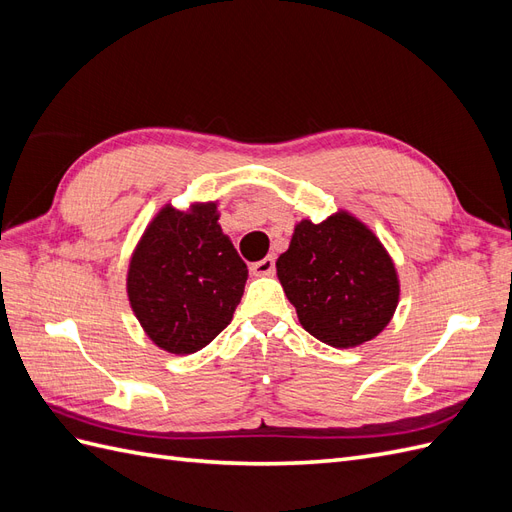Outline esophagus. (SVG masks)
<instances>
[{"label":"esophagus","instance_id":"1","mask_svg":"<svg viewBox=\"0 0 512 512\" xmlns=\"http://www.w3.org/2000/svg\"><path fill=\"white\" fill-rule=\"evenodd\" d=\"M250 271H252L254 275H271V273L275 271V258H273V256H267V258H262V260L254 262V265L250 267Z\"/></svg>","mask_w":512,"mask_h":512}]
</instances>
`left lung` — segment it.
I'll list each match as a JSON object with an SVG mask.
<instances>
[{"label": "left lung", "instance_id": "1", "mask_svg": "<svg viewBox=\"0 0 512 512\" xmlns=\"http://www.w3.org/2000/svg\"><path fill=\"white\" fill-rule=\"evenodd\" d=\"M275 267L303 329L335 348L369 342L397 307L399 284L389 254L346 213L320 224L303 220Z\"/></svg>", "mask_w": 512, "mask_h": 512}]
</instances>
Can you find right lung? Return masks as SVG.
<instances>
[{"label": "right lung", "instance_id": "1", "mask_svg": "<svg viewBox=\"0 0 512 512\" xmlns=\"http://www.w3.org/2000/svg\"><path fill=\"white\" fill-rule=\"evenodd\" d=\"M245 280V262L222 235L213 203L164 207L132 256L128 297L153 342L192 354L228 327Z\"/></svg>", "mask_w": 512, "mask_h": 512}]
</instances>
